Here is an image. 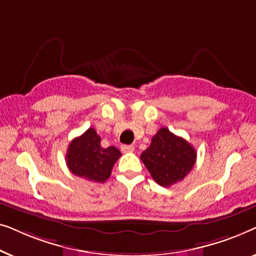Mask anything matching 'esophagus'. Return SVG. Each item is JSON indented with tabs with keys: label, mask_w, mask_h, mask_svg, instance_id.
I'll return each mask as SVG.
<instances>
[{
	"label": "esophagus",
	"mask_w": 256,
	"mask_h": 256,
	"mask_svg": "<svg viewBox=\"0 0 256 256\" xmlns=\"http://www.w3.org/2000/svg\"><path fill=\"white\" fill-rule=\"evenodd\" d=\"M134 146H130V144H122L121 146V152L124 154H127V152H134Z\"/></svg>",
	"instance_id": "esophagus-1"
}]
</instances>
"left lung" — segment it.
Wrapping results in <instances>:
<instances>
[{"mask_svg": "<svg viewBox=\"0 0 256 256\" xmlns=\"http://www.w3.org/2000/svg\"><path fill=\"white\" fill-rule=\"evenodd\" d=\"M140 158L154 180L168 188L183 180L190 172L197 160V152L186 140L163 127L156 132Z\"/></svg>", "mask_w": 256, "mask_h": 256, "instance_id": "left-lung-1", "label": "left lung"}]
</instances>
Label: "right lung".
I'll list each match as a JSON object with an SVG mask.
<instances>
[{
	"label": "right lung",
	"instance_id": "1",
	"mask_svg": "<svg viewBox=\"0 0 256 256\" xmlns=\"http://www.w3.org/2000/svg\"><path fill=\"white\" fill-rule=\"evenodd\" d=\"M120 156V150L113 146L102 148L101 138L96 129L88 128L70 143L66 164L76 176L94 183H104L110 178L112 169Z\"/></svg>",
	"mask_w": 256,
	"mask_h": 256
}]
</instances>
